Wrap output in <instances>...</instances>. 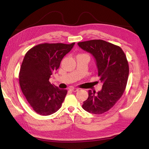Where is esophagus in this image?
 I'll list each match as a JSON object with an SVG mask.
<instances>
[{"label":"esophagus","mask_w":149,"mask_h":149,"mask_svg":"<svg viewBox=\"0 0 149 149\" xmlns=\"http://www.w3.org/2000/svg\"><path fill=\"white\" fill-rule=\"evenodd\" d=\"M71 90L72 91H73V92H76V91H78L79 89L78 88H71Z\"/></svg>","instance_id":"obj_1"}]
</instances>
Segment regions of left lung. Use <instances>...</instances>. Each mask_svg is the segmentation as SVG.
Masks as SVG:
<instances>
[{
	"label": "left lung",
	"instance_id": "obj_1",
	"mask_svg": "<svg viewBox=\"0 0 149 149\" xmlns=\"http://www.w3.org/2000/svg\"><path fill=\"white\" fill-rule=\"evenodd\" d=\"M78 46L95 58L98 76L102 83L100 91H88L83 109L101 114L109 111L123 96L127 85L129 68L127 58L119 46L102 40L78 42Z\"/></svg>",
	"mask_w": 149,
	"mask_h": 149
}]
</instances>
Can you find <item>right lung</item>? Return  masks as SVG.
<instances>
[{
  "mask_svg": "<svg viewBox=\"0 0 149 149\" xmlns=\"http://www.w3.org/2000/svg\"><path fill=\"white\" fill-rule=\"evenodd\" d=\"M74 43H42L25 54L19 72V84L30 106L40 115H51L61 106L67 90L52 84L49 79Z\"/></svg>",
  "mask_w": 149,
  "mask_h": 149,
  "instance_id": "add662e5",
  "label": "right lung"
}]
</instances>
